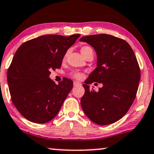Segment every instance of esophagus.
Returning a JSON list of instances; mask_svg holds the SVG:
<instances>
[{
    "label": "esophagus",
    "mask_w": 154,
    "mask_h": 154,
    "mask_svg": "<svg viewBox=\"0 0 154 154\" xmlns=\"http://www.w3.org/2000/svg\"><path fill=\"white\" fill-rule=\"evenodd\" d=\"M73 84H74V86H80V85H82L81 83H79V82H77V81H75Z\"/></svg>",
    "instance_id": "34e87169"
}]
</instances>
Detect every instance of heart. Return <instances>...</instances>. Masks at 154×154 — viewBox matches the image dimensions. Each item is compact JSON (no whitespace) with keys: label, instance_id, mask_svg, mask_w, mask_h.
<instances>
[{"label":"heart","instance_id":"1","mask_svg":"<svg viewBox=\"0 0 154 154\" xmlns=\"http://www.w3.org/2000/svg\"><path fill=\"white\" fill-rule=\"evenodd\" d=\"M90 51H93V50L92 49L91 47H88V46H84V47H82V48H81V52H82L83 56L86 54ZM67 55H68V51H66V52L65 53V54H64V58L63 59H65L66 58V57H67ZM72 76L73 77H75V79H81L83 77L82 73H81V72H72Z\"/></svg>","mask_w":154,"mask_h":154}]
</instances>
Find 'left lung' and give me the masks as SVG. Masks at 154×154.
Returning a JSON list of instances; mask_svg holds the SVG:
<instances>
[{
	"label": "left lung",
	"mask_w": 154,
	"mask_h": 154,
	"mask_svg": "<svg viewBox=\"0 0 154 154\" xmlns=\"http://www.w3.org/2000/svg\"><path fill=\"white\" fill-rule=\"evenodd\" d=\"M79 41L91 45L97 56V67L83 85L81 106L97 125L113 123L126 114L136 98L140 79L136 55L128 42L111 35H90ZM95 82L103 84L98 92L88 85Z\"/></svg>",
	"instance_id": "left-lung-1"
}]
</instances>
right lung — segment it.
<instances>
[{"instance_id":"right-lung-1","label":"right lung","mask_w":154,"mask_h":154,"mask_svg":"<svg viewBox=\"0 0 154 154\" xmlns=\"http://www.w3.org/2000/svg\"><path fill=\"white\" fill-rule=\"evenodd\" d=\"M79 36L44 35L24 42L15 53L7 80L12 103L26 119L45 123L59 112L73 82L64 77L56 85L50 71L61 67L67 49Z\"/></svg>"}]
</instances>
